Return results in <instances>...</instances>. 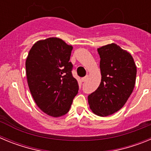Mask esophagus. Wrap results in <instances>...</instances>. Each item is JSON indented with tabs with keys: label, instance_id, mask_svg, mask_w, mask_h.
I'll list each match as a JSON object with an SVG mask.
<instances>
[{
	"label": "esophagus",
	"instance_id": "34e87169",
	"mask_svg": "<svg viewBox=\"0 0 151 151\" xmlns=\"http://www.w3.org/2000/svg\"><path fill=\"white\" fill-rule=\"evenodd\" d=\"M87 78H88V76H85L84 78H82V82H85V81L87 80Z\"/></svg>",
	"mask_w": 151,
	"mask_h": 151
}]
</instances>
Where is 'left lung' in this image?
Wrapping results in <instances>:
<instances>
[{
  "instance_id": "8db88e82",
  "label": "left lung",
  "mask_w": 151,
  "mask_h": 151,
  "mask_svg": "<svg viewBox=\"0 0 151 151\" xmlns=\"http://www.w3.org/2000/svg\"><path fill=\"white\" fill-rule=\"evenodd\" d=\"M100 55L101 82L88 96L92 112L107 116L125 105L135 85L137 68L133 57L114 43L97 49Z\"/></svg>"
}]
</instances>
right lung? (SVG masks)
<instances>
[{
    "mask_svg": "<svg viewBox=\"0 0 151 151\" xmlns=\"http://www.w3.org/2000/svg\"><path fill=\"white\" fill-rule=\"evenodd\" d=\"M73 47L62 39L49 38L37 41L26 61L27 82L36 104L54 117L69 112L78 91L69 62Z\"/></svg>",
    "mask_w": 151,
    "mask_h": 151,
    "instance_id": "obj_1",
    "label": "right lung"
}]
</instances>
